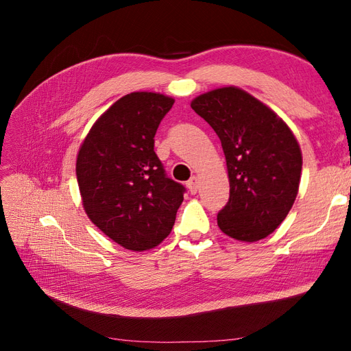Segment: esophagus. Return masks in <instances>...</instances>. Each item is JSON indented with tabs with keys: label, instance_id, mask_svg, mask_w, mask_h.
I'll return each instance as SVG.
<instances>
[{
	"label": "esophagus",
	"instance_id": "34e87169",
	"mask_svg": "<svg viewBox=\"0 0 351 351\" xmlns=\"http://www.w3.org/2000/svg\"><path fill=\"white\" fill-rule=\"evenodd\" d=\"M186 184H187V187H189V192L192 193V195H195V193L197 192V187H199V186H197V177H196V176H193L192 178H190Z\"/></svg>",
	"mask_w": 351,
	"mask_h": 351
}]
</instances>
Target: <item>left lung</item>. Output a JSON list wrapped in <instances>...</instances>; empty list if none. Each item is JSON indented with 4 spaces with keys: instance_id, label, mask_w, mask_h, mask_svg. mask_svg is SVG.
<instances>
[{
    "instance_id": "1",
    "label": "left lung",
    "mask_w": 351,
    "mask_h": 351,
    "mask_svg": "<svg viewBox=\"0 0 351 351\" xmlns=\"http://www.w3.org/2000/svg\"><path fill=\"white\" fill-rule=\"evenodd\" d=\"M192 108L218 134L226 155L230 197L218 227L241 241H258L289 214L299 190L302 152L280 117L239 88L200 95Z\"/></svg>"
}]
</instances>
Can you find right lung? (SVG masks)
I'll return each mask as SVG.
<instances>
[{"label": "right lung", "instance_id": "right-lung-1", "mask_svg": "<svg viewBox=\"0 0 351 351\" xmlns=\"http://www.w3.org/2000/svg\"><path fill=\"white\" fill-rule=\"evenodd\" d=\"M173 98L133 92L92 125L77 155L76 176L90 221L120 246H158L174 226L186 187L169 178L154 151Z\"/></svg>", "mask_w": 351, "mask_h": 351}]
</instances>
